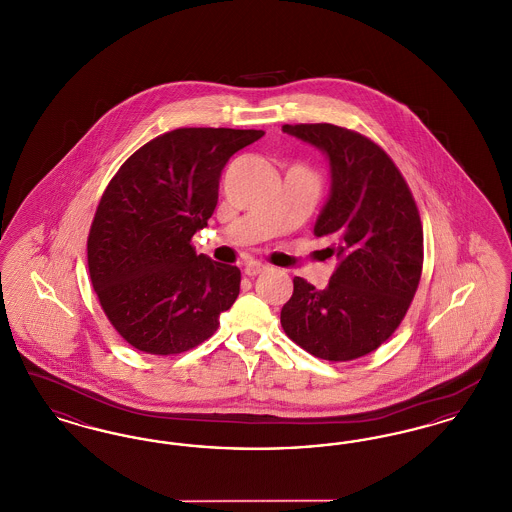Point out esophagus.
Masks as SVG:
<instances>
[{
    "mask_svg": "<svg viewBox=\"0 0 512 512\" xmlns=\"http://www.w3.org/2000/svg\"><path fill=\"white\" fill-rule=\"evenodd\" d=\"M265 270H267V267H265L263 263H257V261L247 263L244 268V272L247 276H259V274H263Z\"/></svg>",
    "mask_w": 512,
    "mask_h": 512,
    "instance_id": "esophagus-1",
    "label": "esophagus"
}]
</instances>
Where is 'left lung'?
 I'll use <instances>...</instances> for the list:
<instances>
[{"instance_id":"obj_1","label":"left lung","mask_w":512,"mask_h":512,"mask_svg":"<svg viewBox=\"0 0 512 512\" xmlns=\"http://www.w3.org/2000/svg\"><path fill=\"white\" fill-rule=\"evenodd\" d=\"M330 163V195L315 222L338 265L324 290L293 278L280 322L318 359L365 357L397 330L422 274L424 236L413 194L388 153L336 124H284Z\"/></svg>"}]
</instances>
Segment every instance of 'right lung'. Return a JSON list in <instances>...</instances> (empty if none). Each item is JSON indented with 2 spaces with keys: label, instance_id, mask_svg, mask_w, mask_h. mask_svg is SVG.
<instances>
[{
  "label": "right lung",
  "instance_id": "obj_1",
  "mask_svg": "<svg viewBox=\"0 0 512 512\" xmlns=\"http://www.w3.org/2000/svg\"><path fill=\"white\" fill-rule=\"evenodd\" d=\"M263 130L178 128L130 155L101 195L88 236L99 303L132 347L176 355L211 338L240 293V268L197 255L228 159Z\"/></svg>",
  "mask_w": 512,
  "mask_h": 512
}]
</instances>
